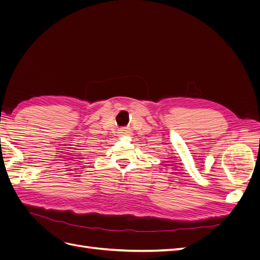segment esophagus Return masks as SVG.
I'll list each match as a JSON object with an SVG mask.
<instances>
[{
  "label": "esophagus",
  "mask_w": 260,
  "mask_h": 260,
  "mask_svg": "<svg viewBox=\"0 0 260 260\" xmlns=\"http://www.w3.org/2000/svg\"><path fill=\"white\" fill-rule=\"evenodd\" d=\"M120 135L121 136H129V135H131V129H129V128H122L120 130Z\"/></svg>",
  "instance_id": "1"
}]
</instances>
